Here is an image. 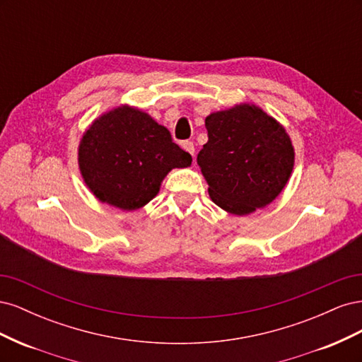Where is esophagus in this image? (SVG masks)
Here are the masks:
<instances>
[{
    "mask_svg": "<svg viewBox=\"0 0 362 362\" xmlns=\"http://www.w3.org/2000/svg\"><path fill=\"white\" fill-rule=\"evenodd\" d=\"M181 146H182L185 151H187L192 157H194V145H193V141L185 140V141H182Z\"/></svg>",
    "mask_w": 362,
    "mask_h": 362,
    "instance_id": "obj_1",
    "label": "esophagus"
}]
</instances>
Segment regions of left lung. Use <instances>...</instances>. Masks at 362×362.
<instances>
[{
  "label": "left lung",
  "instance_id": "obj_1",
  "mask_svg": "<svg viewBox=\"0 0 362 362\" xmlns=\"http://www.w3.org/2000/svg\"><path fill=\"white\" fill-rule=\"evenodd\" d=\"M208 141L198 164L211 201L245 216L269 205L286 187L294 148L276 119L254 104H240L205 119Z\"/></svg>",
  "mask_w": 362,
  "mask_h": 362
}]
</instances>
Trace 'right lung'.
<instances>
[{"instance_id":"1","label":"right lung","mask_w":362,"mask_h":362,"mask_svg":"<svg viewBox=\"0 0 362 362\" xmlns=\"http://www.w3.org/2000/svg\"><path fill=\"white\" fill-rule=\"evenodd\" d=\"M190 164L192 156L173 144L166 127L129 105L95 119L78 146L87 187L101 202L127 211L154 199L172 169Z\"/></svg>"}]
</instances>
